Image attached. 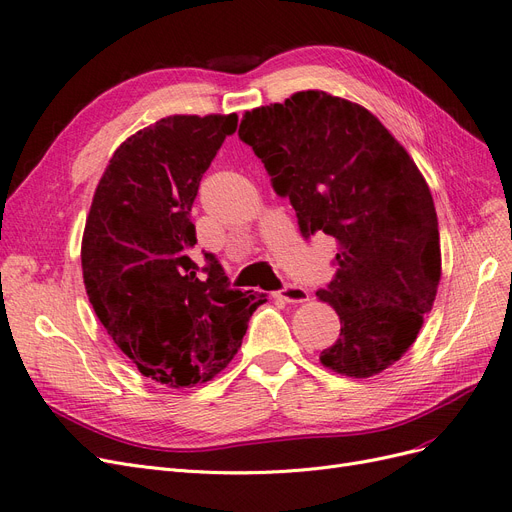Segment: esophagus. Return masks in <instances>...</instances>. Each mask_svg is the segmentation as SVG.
<instances>
[{
	"mask_svg": "<svg viewBox=\"0 0 512 512\" xmlns=\"http://www.w3.org/2000/svg\"><path fill=\"white\" fill-rule=\"evenodd\" d=\"M278 298L289 302V304H304V302H308V291L298 285H285L278 291Z\"/></svg>",
	"mask_w": 512,
	"mask_h": 512,
	"instance_id": "obj_1",
	"label": "esophagus"
}]
</instances>
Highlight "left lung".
<instances>
[{
  "label": "left lung",
  "instance_id": "left-lung-1",
  "mask_svg": "<svg viewBox=\"0 0 512 512\" xmlns=\"http://www.w3.org/2000/svg\"><path fill=\"white\" fill-rule=\"evenodd\" d=\"M278 195L302 234H329L336 274L317 298L340 317V338L319 357L342 376L370 378L417 340L442 274L430 187L406 148L370 110L325 91L242 114Z\"/></svg>",
  "mask_w": 512,
  "mask_h": 512
}]
</instances>
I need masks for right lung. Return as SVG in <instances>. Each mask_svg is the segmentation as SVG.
<instances>
[{
  "instance_id": "add662e5",
  "label": "right lung",
  "mask_w": 512,
  "mask_h": 512,
  "mask_svg": "<svg viewBox=\"0 0 512 512\" xmlns=\"http://www.w3.org/2000/svg\"><path fill=\"white\" fill-rule=\"evenodd\" d=\"M236 114H172L129 136L97 183L82 278L97 319L140 374L172 389L212 381L268 302L227 287L217 257L191 259V206Z\"/></svg>"
}]
</instances>
